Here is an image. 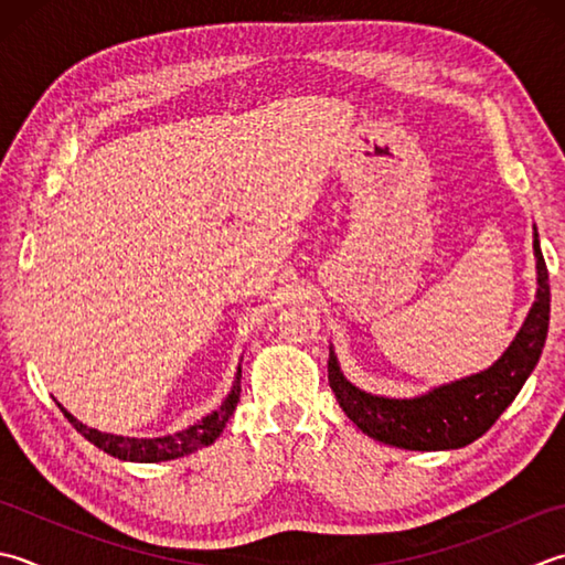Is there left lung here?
I'll return each instance as SVG.
<instances>
[{
    "instance_id": "1",
    "label": "left lung",
    "mask_w": 565,
    "mask_h": 565,
    "mask_svg": "<svg viewBox=\"0 0 565 565\" xmlns=\"http://www.w3.org/2000/svg\"><path fill=\"white\" fill-rule=\"evenodd\" d=\"M534 254L539 281L536 301L512 345L484 372L436 386V390L412 396V399H392V396L367 394L350 384L342 377L335 352L330 348L328 382L350 422L370 438L406 450L462 448L488 434L504 408L514 402L529 374L534 372L546 342L551 291L548 269L536 232Z\"/></svg>"
}]
</instances>
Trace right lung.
Wrapping results in <instances>:
<instances>
[{
  "mask_svg": "<svg viewBox=\"0 0 565 565\" xmlns=\"http://www.w3.org/2000/svg\"><path fill=\"white\" fill-rule=\"evenodd\" d=\"M239 377H242V367H237V377L235 384H232L230 394L225 396V402L215 408L213 414H207L203 422H198L193 426H188L179 434L171 436H161V438H129V436H115V434H103V430L90 428L77 422L73 414L65 412V408L58 404L63 416L75 426L77 434H83L93 446L99 450L109 452L119 460H131V462H161V460H173L188 456L198 448H205L213 444V440L223 434V428L227 424V418L235 412V406L239 402Z\"/></svg>",
  "mask_w": 565,
  "mask_h": 565,
  "instance_id": "obj_1",
  "label": "right lung"
}]
</instances>
